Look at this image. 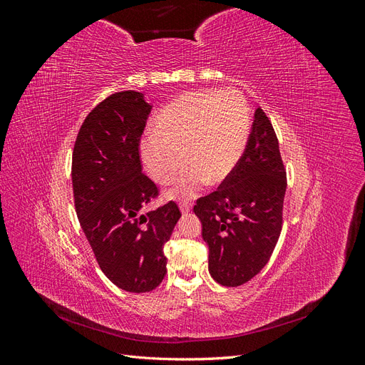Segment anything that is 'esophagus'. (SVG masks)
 <instances>
[{"label":"esophagus","instance_id":"esophagus-1","mask_svg":"<svg viewBox=\"0 0 365 365\" xmlns=\"http://www.w3.org/2000/svg\"><path fill=\"white\" fill-rule=\"evenodd\" d=\"M180 208H181V213H182V215H187V213H190L192 204H189V202H184V204H181V205H180Z\"/></svg>","mask_w":365,"mask_h":365}]
</instances>
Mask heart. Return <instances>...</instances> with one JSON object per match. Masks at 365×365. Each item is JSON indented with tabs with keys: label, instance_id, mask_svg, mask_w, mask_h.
Listing matches in <instances>:
<instances>
[{
	"label": "heart",
	"instance_id": "b5f03b06",
	"mask_svg": "<svg viewBox=\"0 0 365 365\" xmlns=\"http://www.w3.org/2000/svg\"><path fill=\"white\" fill-rule=\"evenodd\" d=\"M250 108L237 90L192 91L176 97L153 120L152 134L141 141L140 157L150 178L172 184L187 164L175 200H193L210 181L230 178L250 137Z\"/></svg>",
	"mask_w": 365,
	"mask_h": 365
}]
</instances>
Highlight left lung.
Masks as SVG:
<instances>
[{
  "instance_id": "obj_1",
  "label": "left lung",
  "mask_w": 365,
  "mask_h": 365,
  "mask_svg": "<svg viewBox=\"0 0 365 365\" xmlns=\"http://www.w3.org/2000/svg\"><path fill=\"white\" fill-rule=\"evenodd\" d=\"M284 192L279 140L257 108L237 168L193 208L208 245V271L219 284H244L268 263L282 231Z\"/></svg>"
}]
</instances>
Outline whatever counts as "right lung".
<instances>
[{
  "label": "right lung",
  "mask_w": 365,
  "mask_h": 365,
  "mask_svg": "<svg viewBox=\"0 0 365 365\" xmlns=\"http://www.w3.org/2000/svg\"><path fill=\"white\" fill-rule=\"evenodd\" d=\"M150 109L137 91L106 97L82 123L71 165L76 213L98 267L120 289L137 294L163 282V248L181 217L173 201L144 213L158 196L140 160Z\"/></svg>",
  "instance_id": "obj_1"
}]
</instances>
